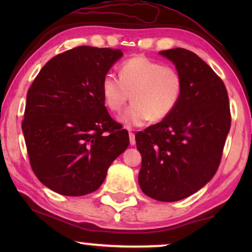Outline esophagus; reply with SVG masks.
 I'll use <instances>...</instances> for the list:
<instances>
[{
	"label": "esophagus",
	"mask_w": 252,
	"mask_h": 252,
	"mask_svg": "<svg viewBox=\"0 0 252 252\" xmlns=\"http://www.w3.org/2000/svg\"><path fill=\"white\" fill-rule=\"evenodd\" d=\"M129 138H130L131 146H134V144H135V135H134L133 132H129Z\"/></svg>",
	"instance_id": "1"
}]
</instances>
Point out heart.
<instances>
[{
	"mask_svg": "<svg viewBox=\"0 0 252 252\" xmlns=\"http://www.w3.org/2000/svg\"><path fill=\"white\" fill-rule=\"evenodd\" d=\"M119 76L105 74L101 91L105 105L114 113L121 112L131 93L133 103L121 118L126 126H142L151 119L164 120L182 99L185 83L180 71L144 55L122 62Z\"/></svg>",
	"mask_w": 252,
	"mask_h": 252,
	"instance_id": "1",
	"label": "heart"
}]
</instances>
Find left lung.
<instances>
[{"label": "left lung", "mask_w": 252, "mask_h": 252, "mask_svg": "<svg viewBox=\"0 0 252 252\" xmlns=\"http://www.w3.org/2000/svg\"><path fill=\"white\" fill-rule=\"evenodd\" d=\"M180 71L185 90L168 118L135 134L141 153V190L155 200L178 201L207 185L219 168L231 126L223 81L189 50L161 51Z\"/></svg>", "instance_id": "8db88e82"}]
</instances>
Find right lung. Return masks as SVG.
<instances>
[{"mask_svg":"<svg viewBox=\"0 0 252 252\" xmlns=\"http://www.w3.org/2000/svg\"><path fill=\"white\" fill-rule=\"evenodd\" d=\"M119 49L76 46L42 67L27 94L22 130L31 168L57 193L94 192L129 146L104 105L101 84Z\"/></svg>","mask_w":252,"mask_h":252,"instance_id":"obj_1","label":"right lung"}]
</instances>
